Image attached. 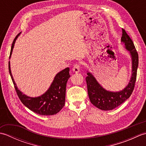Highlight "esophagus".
I'll return each instance as SVG.
<instances>
[{
	"label": "esophagus",
	"mask_w": 146,
	"mask_h": 146,
	"mask_svg": "<svg viewBox=\"0 0 146 146\" xmlns=\"http://www.w3.org/2000/svg\"><path fill=\"white\" fill-rule=\"evenodd\" d=\"M74 73H78L80 71V66L78 64H75L74 65L72 69Z\"/></svg>",
	"instance_id": "obj_1"
}]
</instances>
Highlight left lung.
<instances>
[{
	"label": "left lung",
	"instance_id": "obj_1",
	"mask_svg": "<svg viewBox=\"0 0 146 146\" xmlns=\"http://www.w3.org/2000/svg\"><path fill=\"white\" fill-rule=\"evenodd\" d=\"M121 41L125 44L132 58V76L126 87L120 92L107 91L99 84L91 73L88 71V76L86 77L90 100L96 107L102 110H113L119 106L130 97L134 88L139 64L138 53L134 42L123 29Z\"/></svg>",
	"mask_w": 146,
	"mask_h": 146
}]
</instances>
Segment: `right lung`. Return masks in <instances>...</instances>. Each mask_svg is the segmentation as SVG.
<instances>
[{
	"label": "right lung",
	"mask_w": 146,
	"mask_h": 146,
	"mask_svg": "<svg viewBox=\"0 0 146 146\" xmlns=\"http://www.w3.org/2000/svg\"><path fill=\"white\" fill-rule=\"evenodd\" d=\"M17 38V36L15 37L12 44L10 58ZM9 71L19 98L29 109L41 115H52L63 108L65 103L66 83L70 77L69 68L57 73L48 90L38 97H28L18 89L11 73L10 61L9 62Z\"/></svg>",
	"instance_id": "obj_1"
}]
</instances>
